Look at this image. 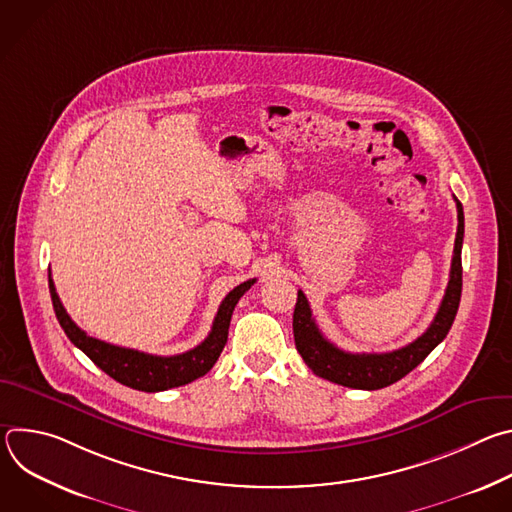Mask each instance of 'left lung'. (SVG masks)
<instances>
[{
    "label": "left lung",
    "mask_w": 512,
    "mask_h": 512,
    "mask_svg": "<svg viewBox=\"0 0 512 512\" xmlns=\"http://www.w3.org/2000/svg\"><path fill=\"white\" fill-rule=\"evenodd\" d=\"M458 208V233L454 243V257L450 269V281L446 287L444 300L437 310L429 328L411 344L393 350V352H362L352 354L340 350L336 344L324 338L316 320L312 318L310 304L304 291H298V302L294 310V338L296 348L302 354L304 362L314 371V375L332 381L350 389L375 391L389 387L409 375L423 358L440 344L458 314L460 296H462V241H464V208L462 202L454 196Z\"/></svg>",
    "instance_id": "8db88e82"
}]
</instances>
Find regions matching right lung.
<instances>
[{
	"mask_svg": "<svg viewBox=\"0 0 512 512\" xmlns=\"http://www.w3.org/2000/svg\"><path fill=\"white\" fill-rule=\"evenodd\" d=\"M255 283V279L243 281L237 285L233 291H229L227 298L223 300L221 308H218L212 330L200 342L196 348L174 354V356H156L148 352H139L133 348H123L115 346L109 342H103L99 338L89 336L85 330H81L75 322L70 320L66 314L56 287L48 269V287H50V298L52 306L56 312V318L64 330V334L70 338V342L77 348H81L95 364L105 371L111 379L117 383L145 391V393H156V391H168L174 387L188 385L200 377H204L212 367L214 362L221 356L227 336H229V326H231V316L237 306V302L243 298L245 291Z\"/></svg>",
	"mask_w": 512,
	"mask_h": 512,
	"instance_id": "1",
	"label": "right lung"
}]
</instances>
